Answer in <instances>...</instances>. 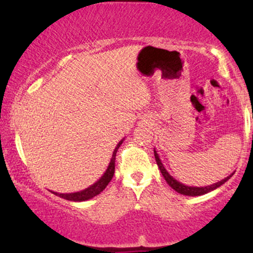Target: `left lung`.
<instances>
[{
	"label": "left lung",
	"instance_id": "obj_1",
	"mask_svg": "<svg viewBox=\"0 0 253 253\" xmlns=\"http://www.w3.org/2000/svg\"><path fill=\"white\" fill-rule=\"evenodd\" d=\"M153 152H155V158H156V162H157V165H158L159 170H161L162 175H163L164 179L167 181L168 184L170 185L171 188H172L173 190H176L177 193L182 194V195H187V196H201V195H205V194L210 193V191L216 189V188H219L220 185H222L223 183L227 182L229 178H231L232 176H233V173H231V175L226 177V178L221 179L220 182H216L214 183V184H211V185H206V187H189V185H185L183 184V183L178 182L177 179L173 178L172 176L170 175L169 172H168L167 169L164 168L163 163H162L161 158H159L158 153H157L156 150H153Z\"/></svg>",
	"mask_w": 253,
	"mask_h": 253
}]
</instances>
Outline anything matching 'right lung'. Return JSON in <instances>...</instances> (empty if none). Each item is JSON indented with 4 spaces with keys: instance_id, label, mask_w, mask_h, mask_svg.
Instances as JSON below:
<instances>
[{
    "instance_id": "right-lung-1",
    "label": "right lung",
    "mask_w": 253,
    "mask_h": 253,
    "mask_svg": "<svg viewBox=\"0 0 253 253\" xmlns=\"http://www.w3.org/2000/svg\"><path fill=\"white\" fill-rule=\"evenodd\" d=\"M125 138L121 139L120 141H119V144L117 145V147H115L114 151H113V156L112 158H110V162H109V165L108 168H107L106 172L103 173L102 176H101V178L98 179L97 182H95L94 184L90 185V187L86 188V189L84 190H81V191H77V193H70V194H59V193H54V195L62 197L64 200H69V201H75V202H82V201H86V200L89 199H92L94 196L98 195V194L101 193V191L104 190V188L108 185V183L112 181L113 176H114V171H115V157H117V152H118V149L120 147V145L124 143Z\"/></svg>"
}]
</instances>
